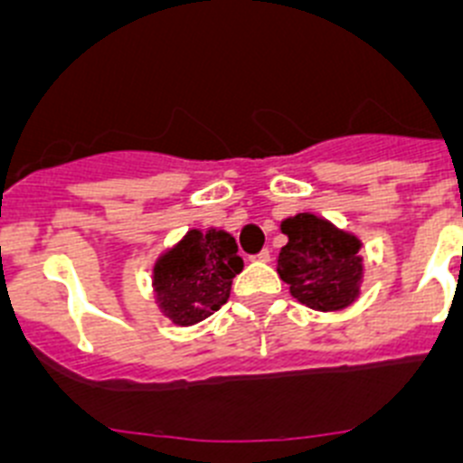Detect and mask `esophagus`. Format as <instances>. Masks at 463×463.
Instances as JSON below:
<instances>
[{
    "label": "esophagus",
    "mask_w": 463,
    "mask_h": 463,
    "mask_svg": "<svg viewBox=\"0 0 463 463\" xmlns=\"http://www.w3.org/2000/svg\"><path fill=\"white\" fill-rule=\"evenodd\" d=\"M256 260H260V262H269V258H271V253H269V249H262L260 253H256Z\"/></svg>",
    "instance_id": "1"
}]
</instances>
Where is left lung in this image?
<instances>
[{
	"mask_svg": "<svg viewBox=\"0 0 463 463\" xmlns=\"http://www.w3.org/2000/svg\"><path fill=\"white\" fill-rule=\"evenodd\" d=\"M283 232L288 244L280 249L276 269L292 297L315 310H340L356 299L363 271L356 237L315 214L288 219Z\"/></svg>",
	"mask_w": 463,
	"mask_h": 463,
	"instance_id": "1",
	"label": "left lung"
}]
</instances>
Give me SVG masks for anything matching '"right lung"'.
<instances>
[{"mask_svg":"<svg viewBox=\"0 0 463 463\" xmlns=\"http://www.w3.org/2000/svg\"><path fill=\"white\" fill-rule=\"evenodd\" d=\"M241 267L235 237L223 231H189L155 265L159 306L180 326L201 322L226 304Z\"/></svg>","mask_w":463,"mask_h":463,"instance_id":"1","label":"right lung"}]
</instances>
